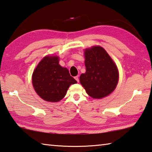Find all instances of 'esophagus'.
Listing matches in <instances>:
<instances>
[{
  "label": "esophagus",
  "mask_w": 152,
  "mask_h": 152,
  "mask_svg": "<svg viewBox=\"0 0 152 152\" xmlns=\"http://www.w3.org/2000/svg\"><path fill=\"white\" fill-rule=\"evenodd\" d=\"M74 78H75V80H76L77 82H79V77H78V76L74 77Z\"/></svg>",
  "instance_id": "obj_1"
}]
</instances>
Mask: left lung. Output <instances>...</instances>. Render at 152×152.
I'll use <instances>...</instances> for the list:
<instances>
[{"label":"left lung","mask_w":152,"mask_h":152,"mask_svg":"<svg viewBox=\"0 0 152 152\" xmlns=\"http://www.w3.org/2000/svg\"><path fill=\"white\" fill-rule=\"evenodd\" d=\"M86 72L80 82L90 96L102 99L114 91L119 81L116 64L101 46H93L84 51Z\"/></svg>","instance_id":"8db88e82"}]
</instances>
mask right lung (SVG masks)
<instances>
[{
  "mask_svg": "<svg viewBox=\"0 0 152 152\" xmlns=\"http://www.w3.org/2000/svg\"><path fill=\"white\" fill-rule=\"evenodd\" d=\"M37 94L44 101L58 102L65 96L71 84L77 83L66 68L59 64L58 56H47L38 64L32 75Z\"/></svg>",
  "mask_w": 152,
  "mask_h": 152,
  "instance_id": "1",
  "label": "right lung"
}]
</instances>
